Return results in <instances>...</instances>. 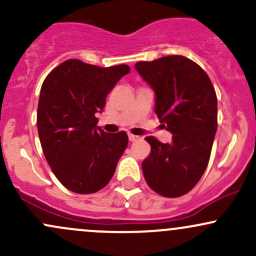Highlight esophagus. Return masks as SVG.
<instances>
[{
	"label": "esophagus",
	"instance_id": "esophagus-1",
	"mask_svg": "<svg viewBox=\"0 0 256 256\" xmlns=\"http://www.w3.org/2000/svg\"><path fill=\"white\" fill-rule=\"evenodd\" d=\"M140 140V136H136V134H128V140L130 142H134V140Z\"/></svg>",
	"mask_w": 256,
	"mask_h": 256
}]
</instances>
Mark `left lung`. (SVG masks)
<instances>
[{
    "instance_id": "obj_1",
    "label": "left lung",
    "mask_w": 256,
    "mask_h": 256,
    "mask_svg": "<svg viewBox=\"0 0 256 256\" xmlns=\"http://www.w3.org/2000/svg\"><path fill=\"white\" fill-rule=\"evenodd\" d=\"M134 67L155 90V113L173 134L170 143L146 137L152 150L142 162L143 174L158 195L179 198L207 168L218 126L216 90L207 73L182 55L140 61Z\"/></svg>"
}]
</instances>
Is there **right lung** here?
Here are the masks:
<instances>
[{
    "mask_svg": "<svg viewBox=\"0 0 256 256\" xmlns=\"http://www.w3.org/2000/svg\"><path fill=\"white\" fill-rule=\"evenodd\" d=\"M128 72V64L104 68L70 58L44 79L37 110L40 146L55 177L73 192L104 189L128 146V134L96 128L95 114Z\"/></svg>",
    "mask_w": 256,
    "mask_h": 256,
    "instance_id": "obj_1",
    "label": "right lung"
}]
</instances>
